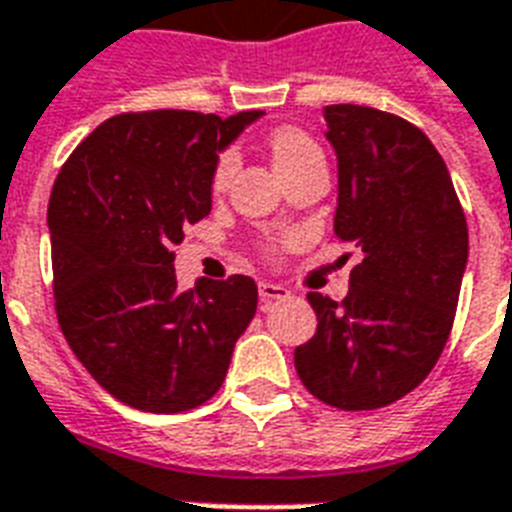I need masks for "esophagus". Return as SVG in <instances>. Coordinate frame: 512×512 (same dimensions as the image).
I'll list each match as a JSON object with an SVG mask.
<instances>
[{
  "instance_id": "esophagus-1",
  "label": "esophagus",
  "mask_w": 512,
  "mask_h": 512,
  "mask_svg": "<svg viewBox=\"0 0 512 512\" xmlns=\"http://www.w3.org/2000/svg\"><path fill=\"white\" fill-rule=\"evenodd\" d=\"M257 292H260V300H263V303L284 300V297L292 295L287 287H281V284H273V281H260V284H257Z\"/></svg>"
}]
</instances>
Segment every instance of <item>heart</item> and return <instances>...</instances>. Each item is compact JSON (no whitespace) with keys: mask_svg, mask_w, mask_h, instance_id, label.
Wrapping results in <instances>:
<instances>
[{"mask_svg":"<svg viewBox=\"0 0 512 512\" xmlns=\"http://www.w3.org/2000/svg\"><path fill=\"white\" fill-rule=\"evenodd\" d=\"M268 148H271L276 172L289 170V167H295V164H300L308 156L319 154V146L305 132L295 130V127L273 130L271 138H268ZM233 170H236V156H233V151H223V154L217 156L215 170H212V188L220 191L228 183V177L233 175Z\"/></svg>","mask_w":512,"mask_h":512,"instance_id":"heart-1","label":"heart"}]
</instances>
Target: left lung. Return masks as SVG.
<instances>
[{
	"label": "left lung",
	"instance_id": "8db88e82",
	"mask_svg": "<svg viewBox=\"0 0 512 512\" xmlns=\"http://www.w3.org/2000/svg\"><path fill=\"white\" fill-rule=\"evenodd\" d=\"M337 154L335 233L361 252L342 303L311 292L319 327L295 348L313 396L345 412L388 406L436 366L468 265V223L436 146L401 116L324 108Z\"/></svg>",
	"mask_w": 512,
	"mask_h": 512
}]
</instances>
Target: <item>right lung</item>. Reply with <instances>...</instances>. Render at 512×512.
<instances>
[{
    "instance_id": "obj_1",
    "label": "right lung",
    "mask_w": 512,
    "mask_h": 512,
    "mask_svg": "<svg viewBox=\"0 0 512 512\" xmlns=\"http://www.w3.org/2000/svg\"><path fill=\"white\" fill-rule=\"evenodd\" d=\"M260 116H111L55 177L47 225L58 324L100 388L140 412H188L215 396L255 316L249 276L177 289L172 249L212 209L217 154Z\"/></svg>"
}]
</instances>
